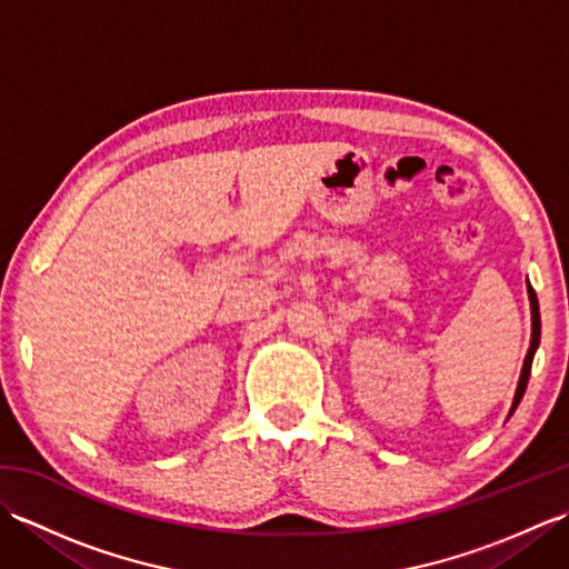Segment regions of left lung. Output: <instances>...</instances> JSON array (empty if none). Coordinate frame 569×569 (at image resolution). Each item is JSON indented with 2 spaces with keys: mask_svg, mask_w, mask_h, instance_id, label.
I'll use <instances>...</instances> for the list:
<instances>
[{
  "mask_svg": "<svg viewBox=\"0 0 569 569\" xmlns=\"http://www.w3.org/2000/svg\"><path fill=\"white\" fill-rule=\"evenodd\" d=\"M528 298H530V316H533V332H530V347H528V355L523 361V369H521V379H518V389L513 396V406H511V413L521 403V398L526 393V386H528V377H530V367H533V357H536V349L540 345V312H538V298L536 291L528 286Z\"/></svg>",
  "mask_w": 569,
  "mask_h": 569,
  "instance_id": "8db88e82",
  "label": "left lung"
}]
</instances>
